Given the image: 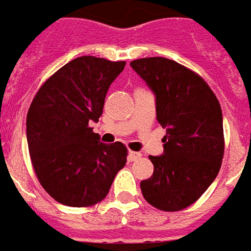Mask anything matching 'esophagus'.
Masks as SVG:
<instances>
[{
  "mask_svg": "<svg viewBox=\"0 0 251 251\" xmlns=\"http://www.w3.org/2000/svg\"><path fill=\"white\" fill-rule=\"evenodd\" d=\"M141 157H142V153L134 152V151H129L128 152V160L135 161L138 160V159H141Z\"/></svg>",
  "mask_w": 251,
  "mask_h": 251,
  "instance_id": "1",
  "label": "esophagus"
}]
</instances>
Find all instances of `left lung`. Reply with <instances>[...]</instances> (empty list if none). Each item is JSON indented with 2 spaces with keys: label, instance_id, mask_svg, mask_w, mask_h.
I'll return each mask as SVG.
<instances>
[{
  "label": "left lung",
  "instance_id": "obj_1",
  "mask_svg": "<svg viewBox=\"0 0 251 251\" xmlns=\"http://www.w3.org/2000/svg\"><path fill=\"white\" fill-rule=\"evenodd\" d=\"M129 65L154 94L156 119L166 128L164 152L149 156L154 170L141 191L153 207L179 211L206 192L221 169V106L207 82L171 59L142 58Z\"/></svg>",
  "mask_w": 251,
  "mask_h": 251
}]
</instances>
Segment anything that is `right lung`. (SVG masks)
<instances>
[{"mask_svg": "<svg viewBox=\"0 0 251 251\" xmlns=\"http://www.w3.org/2000/svg\"><path fill=\"white\" fill-rule=\"evenodd\" d=\"M124 66L95 56L73 59L44 82L30 105L26 134L35 176L65 206L99 203L126 166L127 148L100 142L88 126L102 116L107 90Z\"/></svg>", "mask_w": 251, "mask_h": 251, "instance_id": "right-lung-1", "label": "right lung"}]
</instances>
